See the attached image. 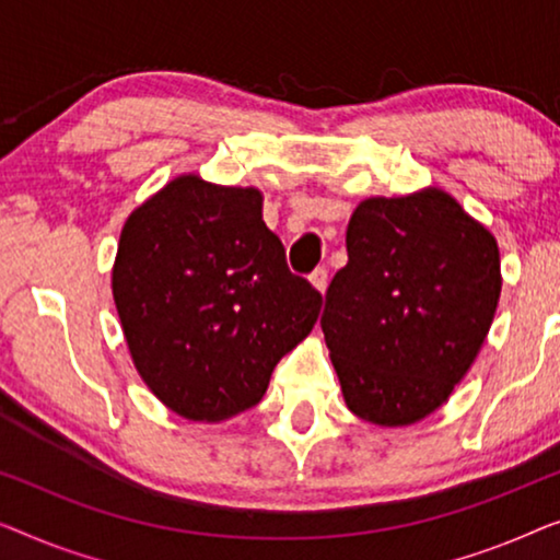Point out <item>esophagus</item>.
I'll return each mask as SVG.
<instances>
[{
	"label": "esophagus",
	"mask_w": 560,
	"mask_h": 560,
	"mask_svg": "<svg viewBox=\"0 0 560 560\" xmlns=\"http://www.w3.org/2000/svg\"><path fill=\"white\" fill-rule=\"evenodd\" d=\"M310 281L314 283V289H317V291H322V294H325L327 281H329V271H327V266H319V269H314V271L310 273Z\"/></svg>",
	"instance_id": "obj_1"
}]
</instances>
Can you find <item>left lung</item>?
Segmentation results:
<instances>
[{"mask_svg":"<svg viewBox=\"0 0 560 560\" xmlns=\"http://www.w3.org/2000/svg\"><path fill=\"white\" fill-rule=\"evenodd\" d=\"M500 289L498 241L448 192L362 200L322 312L350 411L377 427L434 413L482 348Z\"/></svg>","mask_w":560,"mask_h":560,"instance_id":"8db88e82","label":"left lung"}]
</instances>
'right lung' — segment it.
<instances>
[{"label": "right lung", "instance_id": "add662e5", "mask_svg": "<svg viewBox=\"0 0 560 560\" xmlns=\"http://www.w3.org/2000/svg\"><path fill=\"white\" fill-rule=\"evenodd\" d=\"M261 205L256 187L183 175L121 231L112 289L131 360L149 390L190 421L256 406L319 317L322 294L289 271Z\"/></svg>", "mask_w": 560, "mask_h": 560}]
</instances>
